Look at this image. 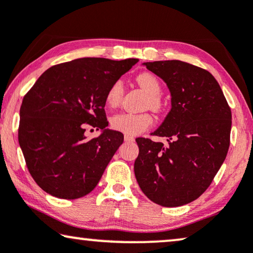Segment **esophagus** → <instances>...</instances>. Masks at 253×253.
Returning a JSON list of instances; mask_svg holds the SVG:
<instances>
[{
  "mask_svg": "<svg viewBox=\"0 0 253 253\" xmlns=\"http://www.w3.org/2000/svg\"><path fill=\"white\" fill-rule=\"evenodd\" d=\"M124 140L127 141V143H131V141L134 140V138L132 136H129V134H126V136H124Z\"/></svg>",
  "mask_w": 253,
  "mask_h": 253,
  "instance_id": "esophagus-1",
  "label": "esophagus"
}]
</instances>
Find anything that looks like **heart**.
Instances as JSON below:
<instances>
[{"label":"heart","instance_id":"1","mask_svg":"<svg viewBox=\"0 0 253 253\" xmlns=\"http://www.w3.org/2000/svg\"><path fill=\"white\" fill-rule=\"evenodd\" d=\"M138 84L140 87L148 93L150 100H148V106L153 110L161 109L162 102L159 95L161 93L160 82L154 75L143 72L137 77ZM123 96V84L122 81L114 82L109 86L108 91L106 93V103L108 107H116L119 105ZM112 127L114 130L120 131V132L129 134V136H136L144 132L153 124V116L148 113L141 114H131V113H121L116 114L112 117L110 121Z\"/></svg>","mask_w":253,"mask_h":253}]
</instances>
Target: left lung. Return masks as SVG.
<instances>
[{"mask_svg": "<svg viewBox=\"0 0 253 253\" xmlns=\"http://www.w3.org/2000/svg\"><path fill=\"white\" fill-rule=\"evenodd\" d=\"M167 84L171 109L154 136L168 145L137 138L139 154L134 175L152 202L177 207L206 191L227 157L231 110L216 79L205 69L186 62L144 63Z\"/></svg>", "mask_w": 253, "mask_h": 253, "instance_id": "1", "label": "left lung"}]
</instances>
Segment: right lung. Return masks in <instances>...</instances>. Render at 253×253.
Listing matches in <instances>:
<instances>
[{
	"mask_svg": "<svg viewBox=\"0 0 253 253\" xmlns=\"http://www.w3.org/2000/svg\"><path fill=\"white\" fill-rule=\"evenodd\" d=\"M137 58L83 57L54 65L24 96L18 141L31 176L43 191L77 199L98 184L123 133L107 129L106 93ZM102 130L86 140L85 126Z\"/></svg>",
	"mask_w": 253,
	"mask_h": 253,
	"instance_id": "add662e5",
	"label": "right lung"
}]
</instances>
